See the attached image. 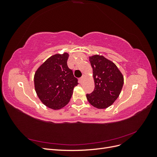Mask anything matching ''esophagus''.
Listing matches in <instances>:
<instances>
[{
  "label": "esophagus",
  "instance_id": "obj_1",
  "mask_svg": "<svg viewBox=\"0 0 157 157\" xmlns=\"http://www.w3.org/2000/svg\"><path fill=\"white\" fill-rule=\"evenodd\" d=\"M84 76H82V77L79 79V82L80 84H82L83 82V81H84Z\"/></svg>",
  "mask_w": 157,
  "mask_h": 157
}]
</instances>
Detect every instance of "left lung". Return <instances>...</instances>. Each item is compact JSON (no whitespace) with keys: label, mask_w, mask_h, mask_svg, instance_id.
Wrapping results in <instances>:
<instances>
[{"label":"left lung","mask_w":157,"mask_h":157,"mask_svg":"<svg viewBox=\"0 0 157 157\" xmlns=\"http://www.w3.org/2000/svg\"><path fill=\"white\" fill-rule=\"evenodd\" d=\"M92 67L95 88L86 94L88 102L97 109L111 106L119 96L124 84V77L113 61L101 55L89 56Z\"/></svg>","instance_id":"left-lung-1"}]
</instances>
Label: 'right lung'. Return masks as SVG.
Here are the masks:
<instances>
[{"label": "right lung", "mask_w": 157, "mask_h": 157, "mask_svg": "<svg viewBox=\"0 0 157 157\" xmlns=\"http://www.w3.org/2000/svg\"><path fill=\"white\" fill-rule=\"evenodd\" d=\"M67 52L50 56L39 66L34 75L37 96L44 105L59 110L67 105L78 84L77 79L67 64Z\"/></svg>", "instance_id": "1"}]
</instances>
